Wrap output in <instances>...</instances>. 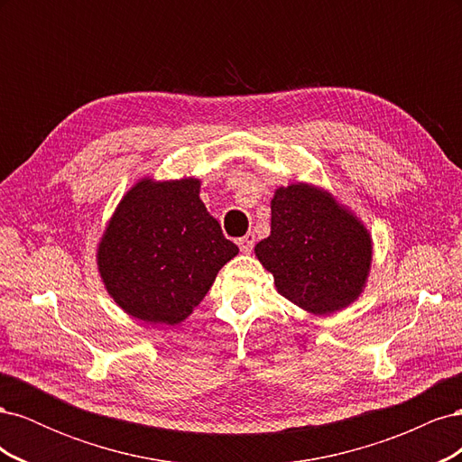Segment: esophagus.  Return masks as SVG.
<instances>
[{"label": "esophagus", "mask_w": 462, "mask_h": 462, "mask_svg": "<svg viewBox=\"0 0 462 462\" xmlns=\"http://www.w3.org/2000/svg\"><path fill=\"white\" fill-rule=\"evenodd\" d=\"M254 245H256V235L254 233H246L243 239H239V248L243 250L245 254H248L250 250L254 248Z\"/></svg>", "instance_id": "esophagus-1"}]
</instances>
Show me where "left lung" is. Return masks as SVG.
Here are the masks:
<instances>
[{
    "label": "left lung",
    "mask_w": 462,
    "mask_h": 462,
    "mask_svg": "<svg viewBox=\"0 0 462 462\" xmlns=\"http://www.w3.org/2000/svg\"><path fill=\"white\" fill-rule=\"evenodd\" d=\"M254 253L279 295L324 316L346 309L365 291L372 236L329 192L295 183L275 190L272 233Z\"/></svg>",
    "instance_id": "8db88e82"
}]
</instances>
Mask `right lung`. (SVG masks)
Returning <instances> with one entry per match:
<instances>
[{
    "instance_id": "obj_1",
    "label": "right lung",
    "mask_w": 462,
    "mask_h": 462,
    "mask_svg": "<svg viewBox=\"0 0 462 462\" xmlns=\"http://www.w3.org/2000/svg\"><path fill=\"white\" fill-rule=\"evenodd\" d=\"M199 194L200 180L194 177H144L116 208L96 258L109 297L129 316L179 324L239 254Z\"/></svg>"
}]
</instances>
